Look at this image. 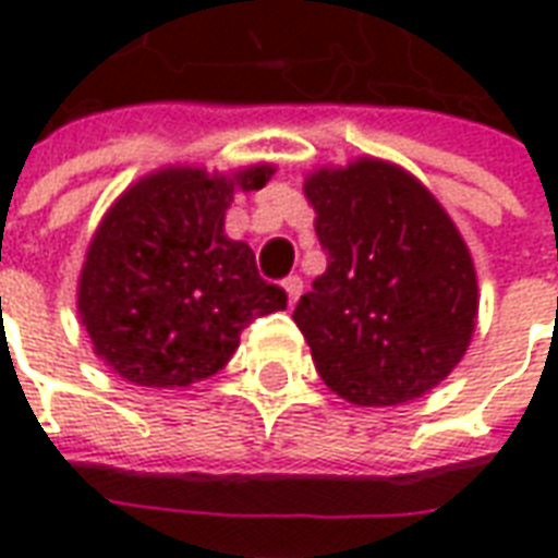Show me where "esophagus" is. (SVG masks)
<instances>
[{
  "label": "esophagus",
  "mask_w": 558,
  "mask_h": 558,
  "mask_svg": "<svg viewBox=\"0 0 558 558\" xmlns=\"http://www.w3.org/2000/svg\"><path fill=\"white\" fill-rule=\"evenodd\" d=\"M283 290H287V299H290V307H292V304L299 302V295H302L304 280L299 278V275H290V278L283 280Z\"/></svg>",
  "instance_id": "34e87169"
}]
</instances>
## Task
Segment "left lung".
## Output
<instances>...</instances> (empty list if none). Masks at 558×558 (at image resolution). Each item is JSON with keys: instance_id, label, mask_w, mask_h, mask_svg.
<instances>
[{"instance_id": "1", "label": "left lung", "mask_w": 558, "mask_h": 558, "mask_svg": "<svg viewBox=\"0 0 558 558\" xmlns=\"http://www.w3.org/2000/svg\"><path fill=\"white\" fill-rule=\"evenodd\" d=\"M326 271L292 319L323 383L355 407L421 398L463 359L478 278L454 220L388 160L359 158L304 179Z\"/></svg>"}]
</instances>
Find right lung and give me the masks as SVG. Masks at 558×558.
<instances>
[{
    "instance_id": "obj_1",
    "label": "right lung",
    "mask_w": 558,
    "mask_h": 558,
    "mask_svg": "<svg viewBox=\"0 0 558 558\" xmlns=\"http://www.w3.org/2000/svg\"><path fill=\"white\" fill-rule=\"evenodd\" d=\"M271 172L167 167L110 206L80 271L77 311L113 374L146 388L208 379L256 316L287 307V292L259 278L254 251L223 235L232 194L259 191Z\"/></svg>"
}]
</instances>
